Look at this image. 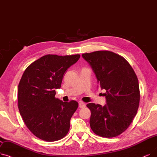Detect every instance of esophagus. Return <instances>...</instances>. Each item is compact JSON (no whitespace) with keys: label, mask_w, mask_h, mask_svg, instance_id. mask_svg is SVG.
Instances as JSON below:
<instances>
[{"label":"esophagus","mask_w":157,"mask_h":157,"mask_svg":"<svg viewBox=\"0 0 157 157\" xmlns=\"http://www.w3.org/2000/svg\"><path fill=\"white\" fill-rule=\"evenodd\" d=\"M85 106H86L85 103H83V102H79V108H85Z\"/></svg>","instance_id":"1"}]
</instances>
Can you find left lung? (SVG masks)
Returning <instances> with one entry per match:
<instances>
[{"label":"left lung","mask_w":157,"mask_h":157,"mask_svg":"<svg viewBox=\"0 0 157 157\" xmlns=\"http://www.w3.org/2000/svg\"><path fill=\"white\" fill-rule=\"evenodd\" d=\"M92 68L106 104L88 103L90 125L94 133L103 137H115L129 127L137 114L140 102L139 81L133 68L119 54L98 51L82 54Z\"/></svg>","instance_id":"obj_1"}]
</instances>
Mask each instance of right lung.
<instances>
[{
    "mask_svg": "<svg viewBox=\"0 0 157 157\" xmlns=\"http://www.w3.org/2000/svg\"><path fill=\"white\" fill-rule=\"evenodd\" d=\"M79 58V54H47L25 70L18 84V107L26 126L36 137L53 142L69 132L78 103L56 98L55 90L60 88L68 68Z\"/></svg>",
    "mask_w": 157,
    "mask_h": 157,
    "instance_id": "1",
    "label": "right lung"
}]
</instances>
